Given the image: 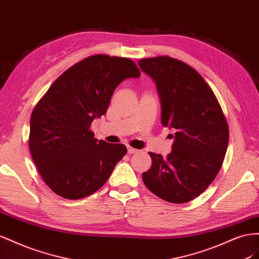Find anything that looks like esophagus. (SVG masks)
I'll return each mask as SVG.
<instances>
[{"mask_svg":"<svg viewBox=\"0 0 259 259\" xmlns=\"http://www.w3.org/2000/svg\"><path fill=\"white\" fill-rule=\"evenodd\" d=\"M127 149H128V153H129V154H135V153H138V152H139V150L135 149V147H132V146H130V145L127 146Z\"/></svg>","mask_w":259,"mask_h":259,"instance_id":"1","label":"esophagus"}]
</instances>
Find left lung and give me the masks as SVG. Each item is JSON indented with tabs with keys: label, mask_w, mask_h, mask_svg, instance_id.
<instances>
[{
	"label": "left lung",
	"mask_w": 259,
	"mask_h": 259,
	"mask_svg": "<svg viewBox=\"0 0 259 259\" xmlns=\"http://www.w3.org/2000/svg\"><path fill=\"white\" fill-rule=\"evenodd\" d=\"M141 69L157 85L161 124L174 129L171 153L150 152L152 166L143 182L164 201L194 199L216 178L227 152L229 127L211 88L190 65L169 56L142 58Z\"/></svg>",
	"instance_id": "8db88e82"
}]
</instances>
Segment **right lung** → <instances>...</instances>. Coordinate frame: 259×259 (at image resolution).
I'll use <instances>...</instances> for the list:
<instances>
[{
    "label": "right lung",
    "instance_id": "obj_1",
    "mask_svg": "<svg viewBox=\"0 0 259 259\" xmlns=\"http://www.w3.org/2000/svg\"><path fill=\"white\" fill-rule=\"evenodd\" d=\"M140 75L130 58L92 55L63 72L36 103L29 150L55 194L68 199L93 194L127 154L123 144L95 139L91 123L106 113L117 85Z\"/></svg>",
    "mask_w": 259,
    "mask_h": 259
}]
</instances>
